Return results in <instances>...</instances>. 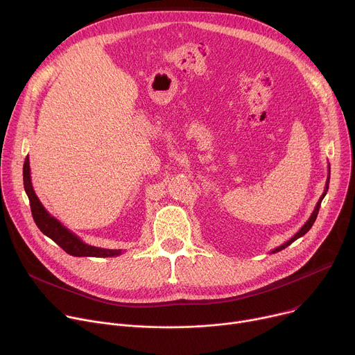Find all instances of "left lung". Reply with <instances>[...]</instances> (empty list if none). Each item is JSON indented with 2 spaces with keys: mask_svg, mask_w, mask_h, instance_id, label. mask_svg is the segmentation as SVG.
<instances>
[{
  "mask_svg": "<svg viewBox=\"0 0 355 355\" xmlns=\"http://www.w3.org/2000/svg\"><path fill=\"white\" fill-rule=\"evenodd\" d=\"M329 182H330V165H329V175H327V179H326V186H324V190H323V193H322V196H320V198L318 200V202H316V207H315V209H313V212L311 214V217H309V220L304 224V227L290 239V241H287L286 243H282L281 246H278V248H275V249H272L270 253H277V252H279V250H282V249H286L287 246H290L294 241H297L298 238H301V236H304L311 228H312V225H313V223L316 221V217H318V212H319V208H320V202H322V200L324 198V196H326V193H327V190H329Z\"/></svg>",
  "mask_w": 355,
  "mask_h": 355,
  "instance_id": "left-lung-1",
  "label": "left lung"
}]
</instances>
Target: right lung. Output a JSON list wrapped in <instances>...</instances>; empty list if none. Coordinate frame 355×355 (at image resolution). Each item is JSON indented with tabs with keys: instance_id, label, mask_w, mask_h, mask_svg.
<instances>
[{
	"instance_id": "obj_1",
	"label": "right lung",
	"mask_w": 355,
	"mask_h": 355,
	"mask_svg": "<svg viewBox=\"0 0 355 355\" xmlns=\"http://www.w3.org/2000/svg\"><path fill=\"white\" fill-rule=\"evenodd\" d=\"M24 186L25 191L29 197L31 209L33 220L37 225V228L49 236L51 241H54L62 250H65L71 256L77 257H112L121 254V250H113V249H102L96 246H91L85 243L80 236H77L74 232H71L68 228H65L57 218H54L50 212L43 207L40 200L37 198L32 180H31V166H29V157H26L24 164Z\"/></svg>"
}]
</instances>
